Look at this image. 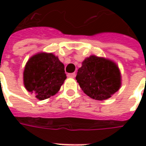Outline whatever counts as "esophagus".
Wrapping results in <instances>:
<instances>
[{"label":"esophagus","mask_w":146,"mask_h":146,"mask_svg":"<svg viewBox=\"0 0 146 146\" xmlns=\"http://www.w3.org/2000/svg\"><path fill=\"white\" fill-rule=\"evenodd\" d=\"M67 76L70 77V78H75V77H76V73H70V74H68Z\"/></svg>","instance_id":"obj_1"}]
</instances>
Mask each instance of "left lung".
<instances>
[{
  "label": "left lung",
  "instance_id": "1",
  "mask_svg": "<svg viewBox=\"0 0 146 146\" xmlns=\"http://www.w3.org/2000/svg\"><path fill=\"white\" fill-rule=\"evenodd\" d=\"M76 80L84 93L95 100L111 98L121 87L119 66L110 59L91 55L82 62Z\"/></svg>",
  "mask_w": 146,
  "mask_h": 146
}]
</instances>
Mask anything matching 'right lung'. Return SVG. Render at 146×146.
Wrapping results in <instances>:
<instances>
[{
    "instance_id": "add662e5",
    "label": "right lung",
    "mask_w": 146,
    "mask_h": 146,
    "mask_svg": "<svg viewBox=\"0 0 146 146\" xmlns=\"http://www.w3.org/2000/svg\"><path fill=\"white\" fill-rule=\"evenodd\" d=\"M66 79L64 65L52 53L41 52L33 55L24 67V86L39 100L55 95Z\"/></svg>"
}]
</instances>
